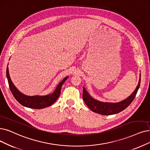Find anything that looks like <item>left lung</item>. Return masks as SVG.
<instances>
[{
	"label": "left lung",
	"instance_id": "obj_1",
	"mask_svg": "<svg viewBox=\"0 0 150 150\" xmlns=\"http://www.w3.org/2000/svg\"><path fill=\"white\" fill-rule=\"evenodd\" d=\"M140 76L139 82L135 90L129 97L117 103H106L101 102L93 98L90 94L87 92L86 89L83 87L82 98L84 101L86 105L91 109V111L97 112L102 115H111L114 114H117L125 110L126 108L132 102L135 97L138 90L140 87Z\"/></svg>",
	"mask_w": 150,
	"mask_h": 150
}]
</instances>
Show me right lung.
Wrapping results in <instances>:
<instances>
[{"label":"right lung","instance_id":"right-lung-1","mask_svg":"<svg viewBox=\"0 0 150 150\" xmlns=\"http://www.w3.org/2000/svg\"><path fill=\"white\" fill-rule=\"evenodd\" d=\"M6 74H7V77L10 89L15 99L23 106L33 109H42L44 108L51 106L52 104L54 103L59 97V95H60L62 85L68 77V76L66 77L65 78H64L59 82L56 87L55 91L51 94L44 96H28L20 92L14 86L10 79L8 66Z\"/></svg>","mask_w":150,"mask_h":150}]
</instances>
